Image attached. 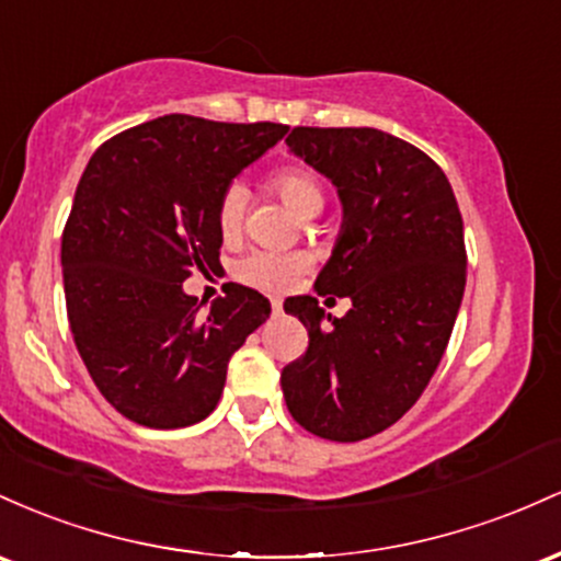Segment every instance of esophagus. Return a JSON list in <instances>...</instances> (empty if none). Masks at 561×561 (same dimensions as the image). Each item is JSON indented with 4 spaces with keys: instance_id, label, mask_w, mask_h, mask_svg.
<instances>
[{
    "instance_id": "1",
    "label": "esophagus",
    "mask_w": 561,
    "mask_h": 561,
    "mask_svg": "<svg viewBox=\"0 0 561 561\" xmlns=\"http://www.w3.org/2000/svg\"><path fill=\"white\" fill-rule=\"evenodd\" d=\"M270 307H273V314H275V318H278V314L283 312V301H280L278 297L270 299Z\"/></svg>"
}]
</instances>
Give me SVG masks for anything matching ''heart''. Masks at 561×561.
Wrapping results in <instances>:
<instances>
[{
  "label": "heart",
  "mask_w": 561,
  "mask_h": 561,
  "mask_svg": "<svg viewBox=\"0 0 561 561\" xmlns=\"http://www.w3.org/2000/svg\"><path fill=\"white\" fill-rule=\"evenodd\" d=\"M273 187L278 191L283 204L301 219L318 217L323 211L325 193L320 180L307 169H280L273 178ZM243 209H247V191L241 185H230L217 204V228L225 241L238 238L243 225ZM307 260L297 251H251L238 262L236 275L249 286L262 288V291H286L291 288L301 273H305Z\"/></svg>",
  "instance_id": "heart-1"
}]
</instances>
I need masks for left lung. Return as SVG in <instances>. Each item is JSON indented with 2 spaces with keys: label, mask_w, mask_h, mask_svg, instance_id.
<instances>
[{
  "label": "left lung",
  "mask_w": 561,
  "mask_h": 561,
  "mask_svg": "<svg viewBox=\"0 0 561 561\" xmlns=\"http://www.w3.org/2000/svg\"><path fill=\"white\" fill-rule=\"evenodd\" d=\"M288 150L342 201V230L314 291L352 301L331 318L286 299L310 347L280 374L297 424L333 443L402 419L443 360L467 286L463 219L443 169L416 145L370 127H297Z\"/></svg>",
  "instance_id": "8db88e82"
}]
</instances>
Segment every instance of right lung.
<instances>
[{"label": "right lung", "instance_id": "obj_1", "mask_svg": "<svg viewBox=\"0 0 561 561\" xmlns=\"http://www.w3.org/2000/svg\"><path fill=\"white\" fill-rule=\"evenodd\" d=\"M286 124H225L169 113L100 145L62 230V288L73 342L103 398L150 430L204 421L232 352L270 318L260 291L185 294L219 264L217 204Z\"/></svg>", "mask_w": 561, "mask_h": 561}]
</instances>
